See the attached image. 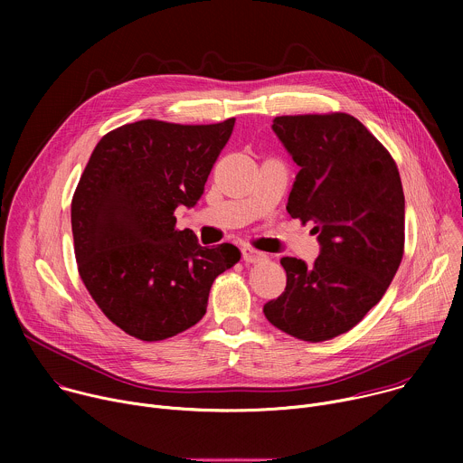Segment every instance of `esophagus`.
Returning a JSON list of instances; mask_svg holds the SVG:
<instances>
[{
    "label": "esophagus",
    "instance_id": "esophagus-1",
    "mask_svg": "<svg viewBox=\"0 0 463 463\" xmlns=\"http://www.w3.org/2000/svg\"><path fill=\"white\" fill-rule=\"evenodd\" d=\"M241 258H243L247 263H258V261L268 260V254L261 252V250H256V249H252V247H243V249H241Z\"/></svg>",
    "mask_w": 463,
    "mask_h": 463
}]
</instances>
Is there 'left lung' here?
<instances>
[{"mask_svg": "<svg viewBox=\"0 0 463 463\" xmlns=\"http://www.w3.org/2000/svg\"><path fill=\"white\" fill-rule=\"evenodd\" d=\"M273 129L300 166L288 213L318 234L313 266L280 260L286 291L263 306L284 334L307 343L343 335L383 298L405 252L400 170L348 113L282 115Z\"/></svg>", "mask_w": 463, "mask_h": 463, "instance_id": "8db88e82", "label": "left lung"}]
</instances>
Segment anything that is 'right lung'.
Listing matches in <instances>:
<instances>
[{
  "instance_id": "add662e5",
  "label": "right lung",
  "mask_w": 463,
  "mask_h": 463,
  "mask_svg": "<svg viewBox=\"0 0 463 463\" xmlns=\"http://www.w3.org/2000/svg\"><path fill=\"white\" fill-rule=\"evenodd\" d=\"M234 120L124 124L99 141L80 175L71 202L79 275L131 337L165 341L200 322L213 282L240 261L238 247H202L174 216L202 197Z\"/></svg>"
}]
</instances>
